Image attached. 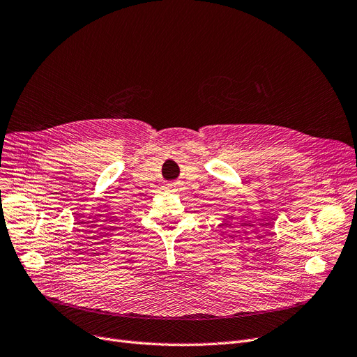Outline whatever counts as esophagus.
<instances>
[{"mask_svg": "<svg viewBox=\"0 0 357 357\" xmlns=\"http://www.w3.org/2000/svg\"><path fill=\"white\" fill-rule=\"evenodd\" d=\"M167 189H168V192H177V186H176V184H168Z\"/></svg>", "mask_w": 357, "mask_h": 357, "instance_id": "1", "label": "esophagus"}]
</instances>
